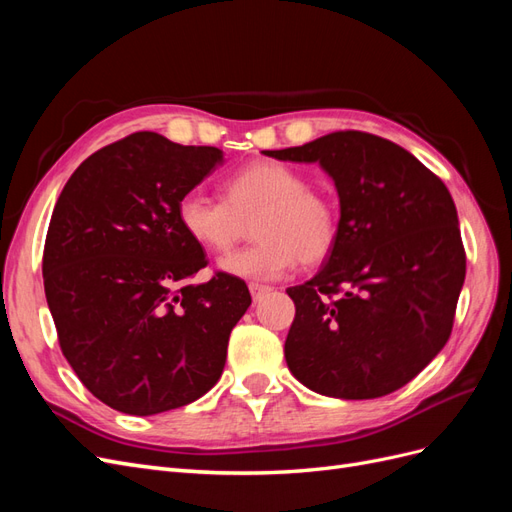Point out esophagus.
Returning <instances> with one entry per match:
<instances>
[{
    "label": "esophagus",
    "instance_id": "esophagus-1",
    "mask_svg": "<svg viewBox=\"0 0 512 512\" xmlns=\"http://www.w3.org/2000/svg\"><path fill=\"white\" fill-rule=\"evenodd\" d=\"M250 292H252V299H254V301H260L262 297H265L267 292H271V286H267V284H258V282H252V284H250Z\"/></svg>",
    "mask_w": 512,
    "mask_h": 512
}]
</instances>
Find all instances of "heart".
<instances>
[{"label": "heart", "mask_w": 512, "mask_h": 512, "mask_svg": "<svg viewBox=\"0 0 512 512\" xmlns=\"http://www.w3.org/2000/svg\"><path fill=\"white\" fill-rule=\"evenodd\" d=\"M222 198L192 190L177 205V220L194 245L209 254H228L252 224L258 239L226 256L220 267L245 280H275L297 262L318 265L339 241L342 222L335 198L309 185L303 170L275 160H256L222 183Z\"/></svg>", "instance_id": "obj_1"}]
</instances>
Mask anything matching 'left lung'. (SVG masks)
<instances>
[{
  "label": "left lung",
  "mask_w": 512,
  "mask_h": 512,
  "mask_svg": "<svg viewBox=\"0 0 512 512\" xmlns=\"http://www.w3.org/2000/svg\"><path fill=\"white\" fill-rule=\"evenodd\" d=\"M333 177L342 232L312 280L288 288L286 363L307 389L376 399L408 384L448 342L466 280L457 209L410 151L359 130L265 151Z\"/></svg>",
  "instance_id": "8db88e82"
}]
</instances>
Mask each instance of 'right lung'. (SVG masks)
<instances>
[{
  "instance_id": "right-lung-1",
  "label": "right lung",
  "mask_w": 512,
  "mask_h": 512,
  "mask_svg": "<svg viewBox=\"0 0 512 512\" xmlns=\"http://www.w3.org/2000/svg\"><path fill=\"white\" fill-rule=\"evenodd\" d=\"M222 149L134 132L74 170L42 254L59 348L85 389L119 412L188 406L220 380L228 337L252 303L179 226L177 205Z\"/></svg>"
}]
</instances>
